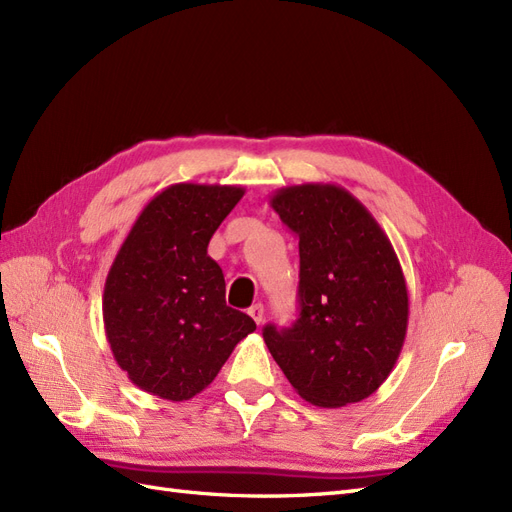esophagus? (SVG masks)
Returning a JSON list of instances; mask_svg holds the SVG:
<instances>
[{
    "instance_id": "1",
    "label": "esophagus",
    "mask_w": 512,
    "mask_h": 512,
    "mask_svg": "<svg viewBox=\"0 0 512 512\" xmlns=\"http://www.w3.org/2000/svg\"><path fill=\"white\" fill-rule=\"evenodd\" d=\"M247 314L254 318L256 324H262V318H265V307H262L260 303H254L250 309H247Z\"/></svg>"
}]
</instances>
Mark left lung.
<instances>
[{"instance_id":"left-lung-1","label":"left lung","mask_w":512,"mask_h":512,"mask_svg":"<svg viewBox=\"0 0 512 512\" xmlns=\"http://www.w3.org/2000/svg\"><path fill=\"white\" fill-rule=\"evenodd\" d=\"M269 205L299 239V318L265 344L305 401L342 408L389 378L408 331V288L386 232L335 183L277 190Z\"/></svg>"}]
</instances>
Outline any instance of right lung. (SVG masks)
I'll return each mask as SVG.
<instances>
[{
	"label": "right lung",
	"instance_id": "1",
	"mask_svg": "<svg viewBox=\"0 0 512 512\" xmlns=\"http://www.w3.org/2000/svg\"><path fill=\"white\" fill-rule=\"evenodd\" d=\"M241 185L175 183L153 196L106 275L102 316L117 365L151 395L185 401L218 376L256 322L226 305L207 247Z\"/></svg>",
	"mask_w": 512,
	"mask_h": 512
}]
</instances>
